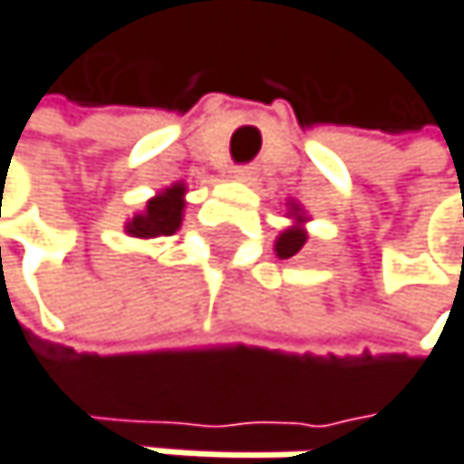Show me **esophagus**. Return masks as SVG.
<instances>
[{"label":"esophagus","mask_w":464,"mask_h":464,"mask_svg":"<svg viewBox=\"0 0 464 464\" xmlns=\"http://www.w3.org/2000/svg\"><path fill=\"white\" fill-rule=\"evenodd\" d=\"M234 178H237L239 183H250V180L256 178V169H253V167H237V169H234Z\"/></svg>","instance_id":"34e87169"}]
</instances>
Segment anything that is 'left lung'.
I'll list each match as a JSON object with an SVG mask.
<instances>
[{
  "label": "left lung",
  "instance_id": "obj_1",
  "mask_svg": "<svg viewBox=\"0 0 464 464\" xmlns=\"http://www.w3.org/2000/svg\"><path fill=\"white\" fill-rule=\"evenodd\" d=\"M286 217L292 219V225L281 230V234L276 237V245H273L278 258H295L303 250V245L309 242V230H306L309 214L303 211V206L297 200L286 203Z\"/></svg>",
  "mask_w": 464,
  "mask_h": 464
}]
</instances>
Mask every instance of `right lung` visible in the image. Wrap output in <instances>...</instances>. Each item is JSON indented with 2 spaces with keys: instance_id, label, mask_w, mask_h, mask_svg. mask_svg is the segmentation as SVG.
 I'll list each match as a JSON object with an SVG mask.
<instances>
[{
  "instance_id": "1",
  "label": "right lung",
  "mask_w": 464,
  "mask_h": 464,
  "mask_svg": "<svg viewBox=\"0 0 464 464\" xmlns=\"http://www.w3.org/2000/svg\"><path fill=\"white\" fill-rule=\"evenodd\" d=\"M183 208H186V183L178 180L158 191L155 198H150L144 211L133 214L124 222V234L133 239L172 237L183 222Z\"/></svg>"
}]
</instances>
